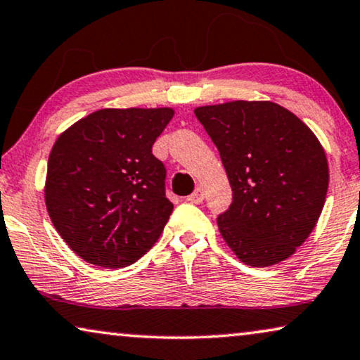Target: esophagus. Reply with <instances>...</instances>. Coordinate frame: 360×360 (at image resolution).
<instances>
[{
	"mask_svg": "<svg viewBox=\"0 0 360 360\" xmlns=\"http://www.w3.org/2000/svg\"><path fill=\"white\" fill-rule=\"evenodd\" d=\"M187 200H189L191 204H202V202H204V191H202L200 187H197V189L187 197Z\"/></svg>",
	"mask_w": 360,
	"mask_h": 360,
	"instance_id": "obj_1",
	"label": "esophagus"
}]
</instances>
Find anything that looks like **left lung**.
Returning <instances> with one entry per match:
<instances>
[{
  "instance_id": "8db88e82",
  "label": "left lung",
  "mask_w": 360,
  "mask_h": 360,
  "mask_svg": "<svg viewBox=\"0 0 360 360\" xmlns=\"http://www.w3.org/2000/svg\"><path fill=\"white\" fill-rule=\"evenodd\" d=\"M195 117L220 151L233 202L219 230L248 266L290 257L325 205L330 169L316 135L271 101L202 105Z\"/></svg>"
}]
</instances>
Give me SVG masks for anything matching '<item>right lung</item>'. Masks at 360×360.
<instances>
[{"label":"right lung","mask_w":360,"mask_h":360,"mask_svg":"<svg viewBox=\"0 0 360 360\" xmlns=\"http://www.w3.org/2000/svg\"><path fill=\"white\" fill-rule=\"evenodd\" d=\"M174 110L101 109L67 129L49 156L45 205L86 262L120 269L158 241L173 204L151 146Z\"/></svg>","instance_id":"right-lung-1"}]
</instances>
